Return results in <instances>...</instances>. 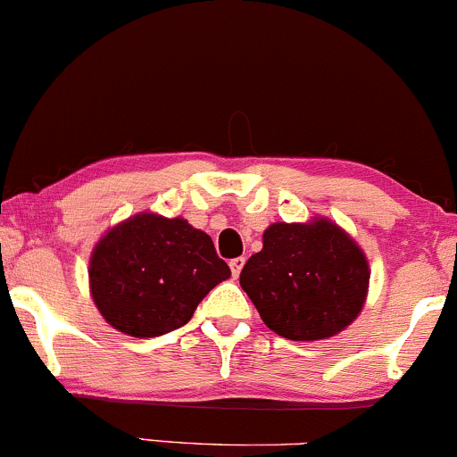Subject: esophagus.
<instances>
[{
    "instance_id": "esophagus-1",
    "label": "esophagus",
    "mask_w": 457,
    "mask_h": 457,
    "mask_svg": "<svg viewBox=\"0 0 457 457\" xmlns=\"http://www.w3.org/2000/svg\"><path fill=\"white\" fill-rule=\"evenodd\" d=\"M245 266V258H234L232 262H229V269H232V275L238 277L240 270H243Z\"/></svg>"
}]
</instances>
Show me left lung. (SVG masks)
<instances>
[{
  "label": "left lung",
  "mask_w": 457,
  "mask_h": 457,
  "mask_svg": "<svg viewBox=\"0 0 457 457\" xmlns=\"http://www.w3.org/2000/svg\"><path fill=\"white\" fill-rule=\"evenodd\" d=\"M240 272V286L277 335L318 342L337 335L363 309L370 266L361 246L324 217L272 223Z\"/></svg>",
  "instance_id": "8db88e82"
}]
</instances>
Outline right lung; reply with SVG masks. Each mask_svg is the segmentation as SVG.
Masks as SVG:
<instances>
[{"instance_id":"right-lung-1","label":"right lung","mask_w":457,"mask_h":457,"mask_svg":"<svg viewBox=\"0 0 457 457\" xmlns=\"http://www.w3.org/2000/svg\"><path fill=\"white\" fill-rule=\"evenodd\" d=\"M87 272L98 312L130 337L180 328L202 298L232 275L206 232L152 212L109 229L94 246Z\"/></svg>"}]
</instances>
